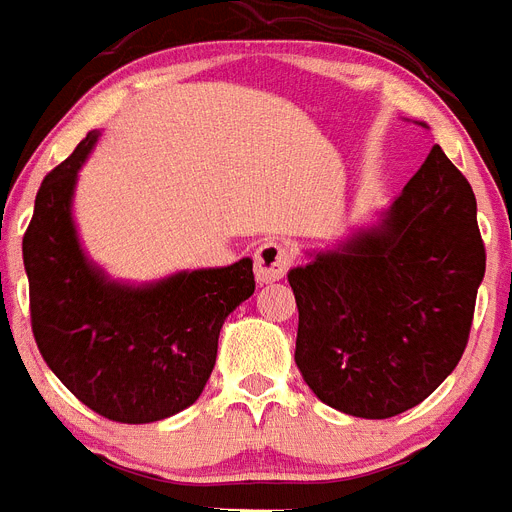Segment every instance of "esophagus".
Segmentation results:
<instances>
[{
  "label": "esophagus",
  "mask_w": 512,
  "mask_h": 512,
  "mask_svg": "<svg viewBox=\"0 0 512 512\" xmlns=\"http://www.w3.org/2000/svg\"><path fill=\"white\" fill-rule=\"evenodd\" d=\"M253 261H256V280L261 285H269V282H277L285 277L293 256H290V248L277 243V240H266V243L256 248Z\"/></svg>",
  "instance_id": "1"
}]
</instances>
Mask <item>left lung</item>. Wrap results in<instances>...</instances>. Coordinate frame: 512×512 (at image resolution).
I'll return each instance as SVG.
<instances>
[{
  "label": "left lung",
  "mask_w": 512,
  "mask_h": 512,
  "mask_svg": "<svg viewBox=\"0 0 512 512\" xmlns=\"http://www.w3.org/2000/svg\"><path fill=\"white\" fill-rule=\"evenodd\" d=\"M306 253L308 264L287 272L298 303L295 363L322 403L390 418L453 374L487 253L474 190L439 146L377 222Z\"/></svg>",
  "instance_id": "left-lung-1"
}]
</instances>
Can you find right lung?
Here are the masks:
<instances>
[{
	"instance_id": "right-lung-1",
	"label": "right lung",
	"mask_w": 512,
	"mask_h": 512,
	"mask_svg": "<svg viewBox=\"0 0 512 512\" xmlns=\"http://www.w3.org/2000/svg\"><path fill=\"white\" fill-rule=\"evenodd\" d=\"M99 130L44 177L23 238L31 324L46 366L99 416L151 424L185 411L217 361L219 329L256 290L253 261L154 282L109 277L80 243L78 172Z\"/></svg>"
}]
</instances>
